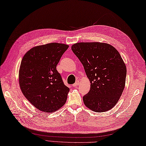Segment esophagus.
I'll list each match as a JSON object with an SVG mask.
<instances>
[{"mask_svg": "<svg viewBox=\"0 0 146 146\" xmlns=\"http://www.w3.org/2000/svg\"><path fill=\"white\" fill-rule=\"evenodd\" d=\"M79 85V80H77V82H76L75 83V84H73L72 85V86L73 87H77V86H78V85Z\"/></svg>", "mask_w": 146, "mask_h": 146, "instance_id": "1", "label": "esophagus"}]
</instances>
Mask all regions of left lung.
Instances as JSON below:
<instances>
[{"label":"left lung","mask_w":146,"mask_h":146,"mask_svg":"<svg viewBox=\"0 0 146 146\" xmlns=\"http://www.w3.org/2000/svg\"><path fill=\"white\" fill-rule=\"evenodd\" d=\"M71 49L84 67L90 90L83 97L85 105L95 112L113 108L125 87L126 64L116 48L100 42H80Z\"/></svg>","instance_id":"8db88e82"}]
</instances>
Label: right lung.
Listing matches in <instances>:
<instances>
[{"label": "right lung", "instance_id": "obj_1", "mask_svg": "<svg viewBox=\"0 0 146 146\" xmlns=\"http://www.w3.org/2000/svg\"><path fill=\"white\" fill-rule=\"evenodd\" d=\"M69 45L51 42L30 49L21 61L20 89L35 108L52 113L66 102L69 88L64 84L56 66Z\"/></svg>", "mask_w": 146, "mask_h": 146}]
</instances>
